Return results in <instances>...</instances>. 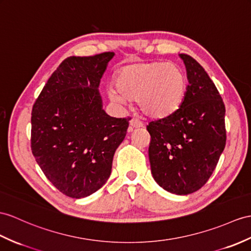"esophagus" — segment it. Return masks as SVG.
<instances>
[{
  "label": "esophagus",
  "mask_w": 251,
  "mask_h": 251,
  "mask_svg": "<svg viewBox=\"0 0 251 251\" xmlns=\"http://www.w3.org/2000/svg\"><path fill=\"white\" fill-rule=\"evenodd\" d=\"M139 127H143V124L140 121H138L137 119H131L130 120V126L127 131L129 132H133L134 129H139Z\"/></svg>",
  "instance_id": "34e87169"
}]
</instances>
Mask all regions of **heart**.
Instances as JSON below:
<instances>
[{"mask_svg":"<svg viewBox=\"0 0 251 251\" xmlns=\"http://www.w3.org/2000/svg\"><path fill=\"white\" fill-rule=\"evenodd\" d=\"M115 88L108 98L122 103L135 99L145 117L160 120L179 111L184 102L187 78L178 65L164 62H139L121 67L114 76Z\"/></svg>","mask_w":251,"mask_h":251,"instance_id":"heart-1","label":"heart"}]
</instances>
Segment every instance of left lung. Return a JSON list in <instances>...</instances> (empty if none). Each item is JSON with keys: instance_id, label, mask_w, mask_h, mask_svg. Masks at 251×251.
<instances>
[{"instance_id": "left-lung-1", "label": "left lung", "mask_w": 251, "mask_h": 251, "mask_svg": "<svg viewBox=\"0 0 251 251\" xmlns=\"http://www.w3.org/2000/svg\"><path fill=\"white\" fill-rule=\"evenodd\" d=\"M186 68L187 90L179 111L151 121V174L165 191L188 195L209 180L226 146V108L205 70L192 56L179 54Z\"/></svg>"}]
</instances>
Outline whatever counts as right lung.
I'll return each instance as SVG.
<instances>
[{"instance_id":"add662e5","label":"right lung","mask_w":251,"mask_h":251,"mask_svg":"<svg viewBox=\"0 0 251 251\" xmlns=\"http://www.w3.org/2000/svg\"><path fill=\"white\" fill-rule=\"evenodd\" d=\"M114 55L66 58L33 106V155L48 180L71 198L87 197L105 184L129 126L127 118L106 114L99 91Z\"/></svg>"}]
</instances>
